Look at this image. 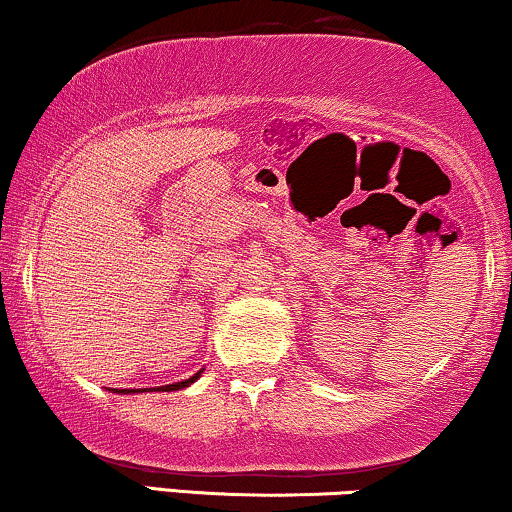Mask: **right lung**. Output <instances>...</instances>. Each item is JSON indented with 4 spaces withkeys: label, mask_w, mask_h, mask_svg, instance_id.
<instances>
[{
    "label": "right lung",
    "mask_w": 512,
    "mask_h": 512,
    "mask_svg": "<svg viewBox=\"0 0 512 512\" xmlns=\"http://www.w3.org/2000/svg\"><path fill=\"white\" fill-rule=\"evenodd\" d=\"M198 375H200V373H196V375H193V378H189V380H181V383L167 385V387H165V392H170V390H181V387H189V385L193 383V380H198ZM160 390H163V387H160ZM125 392H127V390H125ZM129 392H134V390H129Z\"/></svg>",
    "instance_id": "right-lung-1"
}]
</instances>
